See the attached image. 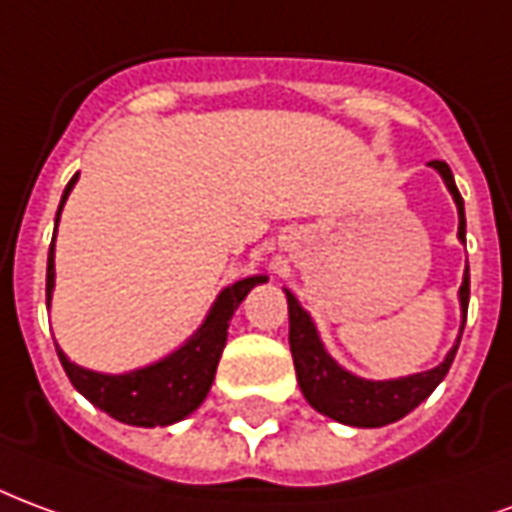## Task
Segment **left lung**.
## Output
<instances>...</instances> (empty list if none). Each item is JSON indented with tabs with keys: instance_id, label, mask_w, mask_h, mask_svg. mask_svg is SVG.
<instances>
[{
	"instance_id": "8db88e82",
	"label": "left lung",
	"mask_w": 512,
	"mask_h": 512,
	"mask_svg": "<svg viewBox=\"0 0 512 512\" xmlns=\"http://www.w3.org/2000/svg\"><path fill=\"white\" fill-rule=\"evenodd\" d=\"M431 166L439 171V177L445 179L447 190L453 196L455 207H458V240L466 242V215H464V199L455 188L453 171L442 160H431ZM286 300H289V346H292L294 371H297V382L305 395V401L324 417H330L335 423L354 425V428H382L387 423H395L406 414L412 412L414 406H420L434 393L439 382L445 379L453 357L461 343V333L466 324V305H469V267L464 270V283L458 289V302H461V330L455 338L453 349L445 354V360L423 371V374L401 376V379H363V376L346 371L338 365L324 349L319 330L313 324L311 313L305 311L300 300L294 297L289 289Z\"/></svg>"
}]
</instances>
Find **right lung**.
Instances as JSON below:
<instances>
[{
    "label": "right lung",
    "mask_w": 512,
    "mask_h": 512,
    "mask_svg": "<svg viewBox=\"0 0 512 512\" xmlns=\"http://www.w3.org/2000/svg\"><path fill=\"white\" fill-rule=\"evenodd\" d=\"M78 182V174L67 182L62 201H59L57 220H54V240L48 248V270H46V305L51 308V294H54V242H57V226L62 207H65L70 190ZM267 281V275H251L226 286L215 297L212 308L199 324V330L190 335L179 349H174L158 363H149L144 368L128 371V374H98L81 365L70 363L67 354L57 346L59 363L65 368L67 379L73 382L78 393L95 404L114 420L138 428H158V425H174L185 420L204 404L210 393L212 379L218 371L220 354L226 346L229 322L240 302L248 297L253 286Z\"/></svg>",
    "instance_id": "add662e5"
}]
</instances>
